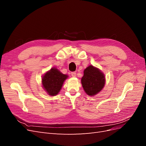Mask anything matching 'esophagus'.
<instances>
[{
	"label": "esophagus",
	"mask_w": 146,
	"mask_h": 146,
	"mask_svg": "<svg viewBox=\"0 0 146 146\" xmlns=\"http://www.w3.org/2000/svg\"><path fill=\"white\" fill-rule=\"evenodd\" d=\"M71 76L73 77H76V72H71Z\"/></svg>",
	"instance_id": "esophagus-1"
}]
</instances>
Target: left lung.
<instances>
[{
    "label": "left lung",
    "mask_w": 146,
    "mask_h": 146,
    "mask_svg": "<svg viewBox=\"0 0 146 146\" xmlns=\"http://www.w3.org/2000/svg\"><path fill=\"white\" fill-rule=\"evenodd\" d=\"M105 76L100 70L92 65L84 70L82 84L84 90L89 96H94L99 92L105 85Z\"/></svg>",
    "instance_id": "obj_1"
}]
</instances>
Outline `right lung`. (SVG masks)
Here are the masks:
<instances>
[{
    "instance_id": "1",
    "label": "right lung",
    "mask_w": 146,
    "mask_h": 146,
    "mask_svg": "<svg viewBox=\"0 0 146 146\" xmlns=\"http://www.w3.org/2000/svg\"><path fill=\"white\" fill-rule=\"evenodd\" d=\"M67 75L63 74L56 68H52L46 72L42 78L43 88L48 95L54 96L60 92L63 84L68 78Z\"/></svg>"
}]
</instances>
